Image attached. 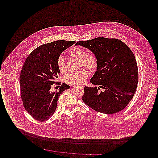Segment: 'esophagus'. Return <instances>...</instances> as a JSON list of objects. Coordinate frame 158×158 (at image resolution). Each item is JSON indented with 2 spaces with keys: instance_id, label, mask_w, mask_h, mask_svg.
I'll list each match as a JSON object with an SVG mask.
<instances>
[{
  "instance_id": "1",
  "label": "esophagus",
  "mask_w": 158,
  "mask_h": 158,
  "mask_svg": "<svg viewBox=\"0 0 158 158\" xmlns=\"http://www.w3.org/2000/svg\"><path fill=\"white\" fill-rule=\"evenodd\" d=\"M78 88H79V87H78ZM79 88H81V89H83V88H84V86H80V87H79Z\"/></svg>"
}]
</instances>
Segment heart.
<instances>
[{
    "label": "heart",
    "instance_id": "heart-1",
    "mask_svg": "<svg viewBox=\"0 0 158 158\" xmlns=\"http://www.w3.org/2000/svg\"><path fill=\"white\" fill-rule=\"evenodd\" d=\"M70 55L73 57L80 60L83 67L89 70H92L96 66L97 59L92 53L86 54L84 50L79 47H75L70 52ZM57 66L60 72L66 71V63L62 56H59L57 60ZM88 77V73L86 70H79L72 72L66 76V81L71 85H81L85 82Z\"/></svg>",
    "mask_w": 158,
    "mask_h": 158
}]
</instances>
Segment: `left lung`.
<instances>
[{
  "label": "left lung",
  "mask_w": 158,
  "mask_h": 158,
  "mask_svg": "<svg viewBox=\"0 0 158 158\" xmlns=\"http://www.w3.org/2000/svg\"><path fill=\"white\" fill-rule=\"evenodd\" d=\"M77 45L90 50L97 63V71L90 80L95 86L84 88L83 101L95 111L106 114L123 110L133 97L138 83L134 54L116 38H95L78 41ZM100 87L104 90L99 91Z\"/></svg>",
  "instance_id": "obj_1"
}]
</instances>
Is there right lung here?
Segmentation results:
<instances>
[{
	"label": "right lung",
	"mask_w": 158,
	"mask_h": 158,
	"mask_svg": "<svg viewBox=\"0 0 158 158\" xmlns=\"http://www.w3.org/2000/svg\"><path fill=\"white\" fill-rule=\"evenodd\" d=\"M75 41L59 40L35 48L30 54L23 65L19 78L21 96L26 111L36 120L45 121L55 112L61 93L70 88L66 83L59 90L52 92L60 71L57 60L60 54Z\"/></svg>",
	"instance_id": "obj_1"
}]
</instances>
